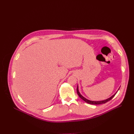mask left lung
<instances>
[{"mask_svg":"<svg viewBox=\"0 0 134 134\" xmlns=\"http://www.w3.org/2000/svg\"><path fill=\"white\" fill-rule=\"evenodd\" d=\"M76 92H77V94H78V96H79V97H80V98L81 99H82L83 100H84L85 102H87V103L91 104H100L106 103V102H108L109 100H110L111 99H112V98H113V97H114V96L116 95V94L117 92L115 93V94H113L112 97H110V98H108V99H106V100H101V101H91V100H88V99H86V98H85L83 96H82V95H81V94H80V93H79V91H78V86H77V88H76Z\"/></svg>","mask_w":134,"mask_h":134,"instance_id":"left-lung-1","label":"left lung"}]
</instances>
